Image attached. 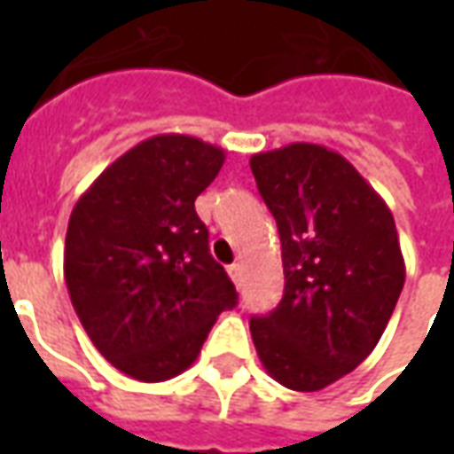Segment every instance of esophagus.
<instances>
[{
    "label": "esophagus",
    "mask_w": 454,
    "mask_h": 454,
    "mask_svg": "<svg viewBox=\"0 0 454 454\" xmlns=\"http://www.w3.org/2000/svg\"><path fill=\"white\" fill-rule=\"evenodd\" d=\"M228 275H231V279L236 282L238 286H240V275H243V265L240 262H233V265L228 267Z\"/></svg>",
    "instance_id": "esophagus-1"
}]
</instances>
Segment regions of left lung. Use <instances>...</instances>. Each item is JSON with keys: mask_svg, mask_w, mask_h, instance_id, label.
I'll return each mask as SVG.
<instances>
[{"mask_svg": "<svg viewBox=\"0 0 454 454\" xmlns=\"http://www.w3.org/2000/svg\"><path fill=\"white\" fill-rule=\"evenodd\" d=\"M282 243L285 296L250 318L270 377L318 391L360 364L399 301L406 267L387 201L340 153L292 143L250 158Z\"/></svg>", "mask_w": 454, "mask_h": 454, "instance_id": "1", "label": "left lung"}]
</instances>
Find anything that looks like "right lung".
<instances>
[{"label": "right lung", "instance_id": "obj_1", "mask_svg": "<svg viewBox=\"0 0 454 454\" xmlns=\"http://www.w3.org/2000/svg\"><path fill=\"white\" fill-rule=\"evenodd\" d=\"M226 153L182 133L140 140L74 204L65 285L106 360L138 381L177 377L197 360L233 282L208 253L194 201Z\"/></svg>", "mask_w": 454, "mask_h": 454}]
</instances>
